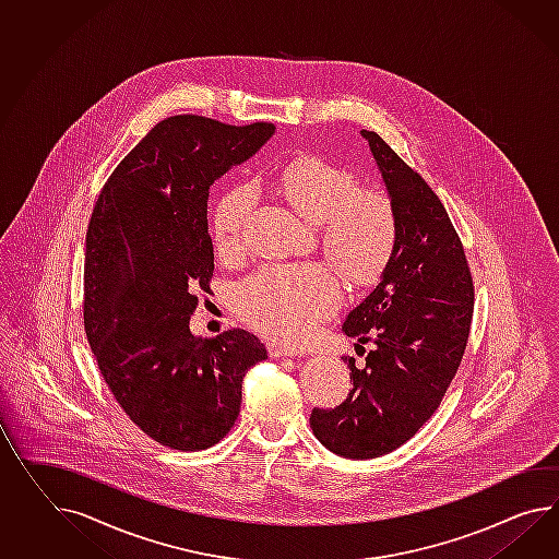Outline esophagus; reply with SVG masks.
I'll use <instances>...</instances> for the list:
<instances>
[{
  "mask_svg": "<svg viewBox=\"0 0 559 559\" xmlns=\"http://www.w3.org/2000/svg\"><path fill=\"white\" fill-rule=\"evenodd\" d=\"M267 350H270V355L275 358L280 357H300V350H296V348H289V346H284V344L270 343L267 344Z\"/></svg>",
  "mask_w": 559,
  "mask_h": 559,
  "instance_id": "obj_1",
  "label": "esophagus"
}]
</instances>
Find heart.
<instances>
[{
    "mask_svg": "<svg viewBox=\"0 0 559 559\" xmlns=\"http://www.w3.org/2000/svg\"><path fill=\"white\" fill-rule=\"evenodd\" d=\"M273 187L308 223L318 225L320 249L357 286L374 284L397 243L391 197L360 188L357 174L320 156H300L275 174ZM258 187L249 180L216 201L213 237L218 253L235 255L258 209ZM343 300L332 270L318 263H270L233 289V308L249 326L282 343H301Z\"/></svg>",
    "mask_w": 559,
    "mask_h": 559,
    "instance_id": "1",
    "label": "heart"
}]
</instances>
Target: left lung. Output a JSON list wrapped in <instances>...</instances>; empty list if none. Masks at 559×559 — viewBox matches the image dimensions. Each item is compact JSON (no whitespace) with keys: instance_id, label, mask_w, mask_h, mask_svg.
I'll return each mask as SVG.
<instances>
[{"instance_id":"obj_1","label":"left lung","mask_w":559,"mask_h":559,"mask_svg":"<svg viewBox=\"0 0 559 559\" xmlns=\"http://www.w3.org/2000/svg\"><path fill=\"white\" fill-rule=\"evenodd\" d=\"M360 133L395 206L397 243L379 286L344 322L346 336L374 344L365 367L344 358L353 389L332 409L314 407L310 426L330 452L365 460L397 450L440 407L468 343L474 286L438 194L381 135Z\"/></svg>"}]
</instances>
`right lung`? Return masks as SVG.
<instances>
[{
    "mask_svg": "<svg viewBox=\"0 0 559 559\" xmlns=\"http://www.w3.org/2000/svg\"><path fill=\"white\" fill-rule=\"evenodd\" d=\"M273 131L168 117L117 164L88 221L86 341L119 407L173 450L221 442L241 409L245 372L267 358L247 330L201 338L188 322L215 272L209 188Z\"/></svg>",
    "mask_w": 559,
    "mask_h": 559,
    "instance_id": "1",
    "label": "right lung"
}]
</instances>
